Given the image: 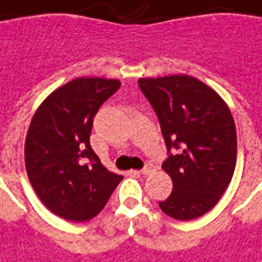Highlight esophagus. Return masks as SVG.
I'll list each match as a JSON object with an SVG mask.
<instances>
[{
    "label": "esophagus",
    "instance_id": "obj_1",
    "mask_svg": "<svg viewBox=\"0 0 262 262\" xmlns=\"http://www.w3.org/2000/svg\"><path fill=\"white\" fill-rule=\"evenodd\" d=\"M154 169H155L154 165H152V164H148V165H147L145 168H142L141 171H138V172H140L141 176H148V174H151V172H152Z\"/></svg>",
    "mask_w": 262,
    "mask_h": 262
}]
</instances>
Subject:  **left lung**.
<instances>
[{
    "instance_id": "8db88e82",
    "label": "left lung",
    "mask_w": 262,
    "mask_h": 262,
    "mask_svg": "<svg viewBox=\"0 0 262 262\" xmlns=\"http://www.w3.org/2000/svg\"><path fill=\"white\" fill-rule=\"evenodd\" d=\"M138 84L158 117L168 151L180 149L162 162L172 192L160 208L181 221L201 217L234 176L237 129L230 108L211 86L187 74L140 78Z\"/></svg>"
}]
</instances>
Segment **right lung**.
<instances>
[{
    "label": "right lung",
    "instance_id": "add662e5",
    "mask_svg": "<svg viewBox=\"0 0 262 262\" xmlns=\"http://www.w3.org/2000/svg\"><path fill=\"white\" fill-rule=\"evenodd\" d=\"M120 85V79L79 77L52 91L32 117L27 174L42 204L64 220L82 223L100 214L122 180L90 145L94 115Z\"/></svg>",
    "mask_w": 262,
    "mask_h": 262
}]
</instances>
